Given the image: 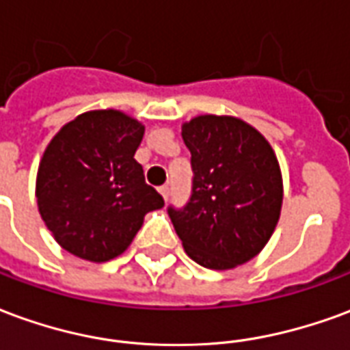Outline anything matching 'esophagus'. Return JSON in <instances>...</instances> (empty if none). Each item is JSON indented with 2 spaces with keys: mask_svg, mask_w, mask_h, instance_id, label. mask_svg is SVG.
Returning <instances> with one entry per match:
<instances>
[{
  "mask_svg": "<svg viewBox=\"0 0 350 350\" xmlns=\"http://www.w3.org/2000/svg\"><path fill=\"white\" fill-rule=\"evenodd\" d=\"M159 193H161V197H163V198H165V200H167L168 195H170V187H168V185H161V187H159Z\"/></svg>",
  "mask_w": 350,
  "mask_h": 350,
  "instance_id": "1",
  "label": "esophagus"
}]
</instances>
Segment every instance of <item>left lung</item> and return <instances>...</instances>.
<instances>
[{
    "label": "left lung",
    "instance_id": "left-lung-1",
    "mask_svg": "<svg viewBox=\"0 0 350 350\" xmlns=\"http://www.w3.org/2000/svg\"><path fill=\"white\" fill-rule=\"evenodd\" d=\"M191 152L193 189L168 215L183 250L210 270L257 257L275 230L283 180L268 140L232 116H197L182 125Z\"/></svg>",
    "mask_w": 350,
    "mask_h": 350
}]
</instances>
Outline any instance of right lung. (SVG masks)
Returning a JSON list of instances; mask_svg holds the SVG:
<instances>
[{
	"instance_id": "obj_1",
	"label": "right lung",
	"mask_w": 350,
	"mask_h": 350,
	"mask_svg": "<svg viewBox=\"0 0 350 350\" xmlns=\"http://www.w3.org/2000/svg\"><path fill=\"white\" fill-rule=\"evenodd\" d=\"M144 125L120 110L77 116L50 140L35 197L44 225L75 257L107 262L129 247L144 215L165 200L135 152Z\"/></svg>"
}]
</instances>
